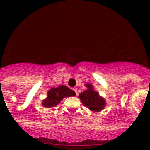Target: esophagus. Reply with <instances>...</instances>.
<instances>
[{
    "mask_svg": "<svg viewBox=\"0 0 150 150\" xmlns=\"http://www.w3.org/2000/svg\"><path fill=\"white\" fill-rule=\"evenodd\" d=\"M73 90H74V91H75V93H76V95H78V91H77V89H76V88H73Z\"/></svg>",
    "mask_w": 150,
    "mask_h": 150,
    "instance_id": "esophagus-1",
    "label": "esophagus"
}]
</instances>
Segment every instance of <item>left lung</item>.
I'll return each mask as SVG.
<instances>
[{
  "label": "left lung",
  "instance_id": "obj_1",
  "mask_svg": "<svg viewBox=\"0 0 150 150\" xmlns=\"http://www.w3.org/2000/svg\"><path fill=\"white\" fill-rule=\"evenodd\" d=\"M86 86L88 89L79 95L83 105L94 112H99L104 109L106 105L105 100L99 95L98 91L94 90L92 85L86 84Z\"/></svg>",
  "mask_w": 150,
  "mask_h": 150
}]
</instances>
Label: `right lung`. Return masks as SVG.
<instances>
[{"label": "right lung", "mask_w": 150, "mask_h": 150, "mask_svg": "<svg viewBox=\"0 0 150 150\" xmlns=\"http://www.w3.org/2000/svg\"><path fill=\"white\" fill-rule=\"evenodd\" d=\"M76 95V93L68 87L61 85L56 88H52L49 90L47 97L43 100L42 104L45 107H52L59 104L62 99L65 97H71Z\"/></svg>", "instance_id": "right-lung-1"}]
</instances>
